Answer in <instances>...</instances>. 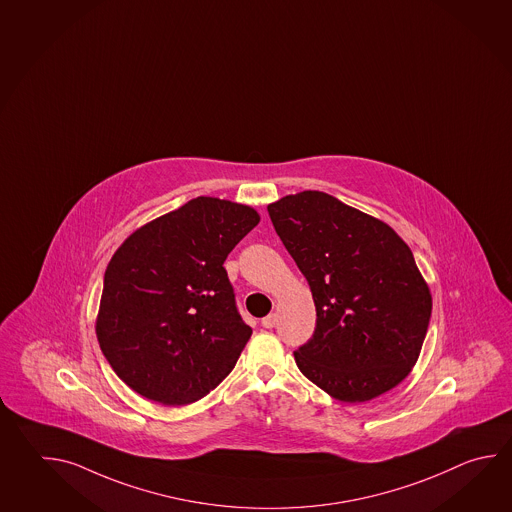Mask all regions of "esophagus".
Here are the masks:
<instances>
[{"label": "esophagus", "instance_id": "obj_1", "mask_svg": "<svg viewBox=\"0 0 512 512\" xmlns=\"http://www.w3.org/2000/svg\"><path fill=\"white\" fill-rule=\"evenodd\" d=\"M262 326L264 328H273L275 324H277V315L275 313H270V315H266L264 319L261 321Z\"/></svg>", "mask_w": 512, "mask_h": 512}]
</instances>
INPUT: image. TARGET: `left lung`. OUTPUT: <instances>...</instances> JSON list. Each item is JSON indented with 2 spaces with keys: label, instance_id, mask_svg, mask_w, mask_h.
<instances>
[{
  "label": "left lung",
  "instance_id": "left-lung-1",
  "mask_svg": "<svg viewBox=\"0 0 512 512\" xmlns=\"http://www.w3.org/2000/svg\"><path fill=\"white\" fill-rule=\"evenodd\" d=\"M268 213L317 312L312 339L293 352L299 370L343 403L396 388L418 363L432 312L407 242L323 191L286 195Z\"/></svg>",
  "mask_w": 512,
  "mask_h": 512
}]
</instances>
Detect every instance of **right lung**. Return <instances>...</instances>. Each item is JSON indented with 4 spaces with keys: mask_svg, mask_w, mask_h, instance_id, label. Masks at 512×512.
Instances as JSON below:
<instances>
[{
    "mask_svg": "<svg viewBox=\"0 0 512 512\" xmlns=\"http://www.w3.org/2000/svg\"><path fill=\"white\" fill-rule=\"evenodd\" d=\"M257 209L197 197L133 231L107 264L96 337L136 394L182 407L230 374L251 337L224 261Z\"/></svg>",
    "mask_w": 512,
    "mask_h": 512,
    "instance_id": "obj_1",
    "label": "right lung"
}]
</instances>
